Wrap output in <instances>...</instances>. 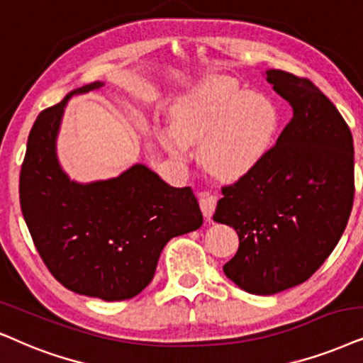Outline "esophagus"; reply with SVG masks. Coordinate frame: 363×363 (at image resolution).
Here are the masks:
<instances>
[{"label": "esophagus", "mask_w": 363, "mask_h": 363, "mask_svg": "<svg viewBox=\"0 0 363 363\" xmlns=\"http://www.w3.org/2000/svg\"><path fill=\"white\" fill-rule=\"evenodd\" d=\"M216 203H218V197L209 194V192H201L199 194V208L203 211V216L208 221H211V218H213Z\"/></svg>", "instance_id": "esophagus-1"}]
</instances>
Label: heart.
<instances>
[{
  "instance_id": "1",
  "label": "heart",
  "mask_w": 363,
  "mask_h": 363,
  "mask_svg": "<svg viewBox=\"0 0 363 363\" xmlns=\"http://www.w3.org/2000/svg\"><path fill=\"white\" fill-rule=\"evenodd\" d=\"M174 127L160 132L164 147L176 157L199 144L206 171L235 181L253 172L277 140L281 113L269 95L246 91L221 79L192 91L174 113Z\"/></svg>"
}]
</instances>
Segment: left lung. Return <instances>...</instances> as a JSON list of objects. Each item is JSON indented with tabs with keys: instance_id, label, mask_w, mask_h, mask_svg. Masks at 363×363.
<instances>
[{
	"instance_id": "8db88e82",
	"label": "left lung",
	"mask_w": 363,
	"mask_h": 363,
	"mask_svg": "<svg viewBox=\"0 0 363 363\" xmlns=\"http://www.w3.org/2000/svg\"><path fill=\"white\" fill-rule=\"evenodd\" d=\"M266 80L293 117L263 162L223 187L213 216L240 236L224 274L253 295L306 281L342 238L355 194L352 132L332 100L293 73Z\"/></svg>"
}]
</instances>
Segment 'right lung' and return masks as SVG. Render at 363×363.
Here are the masks:
<instances>
[{"mask_svg":"<svg viewBox=\"0 0 363 363\" xmlns=\"http://www.w3.org/2000/svg\"><path fill=\"white\" fill-rule=\"evenodd\" d=\"M70 91L40 113L20 172V204L31 240L55 279L73 293L122 301L152 281L160 251L203 224L191 187H172L142 164L118 177L77 184L58 166L55 140Z\"/></svg>","mask_w":363,"mask_h":363,"instance_id":"right-lung-1","label":"right lung"}]
</instances>
